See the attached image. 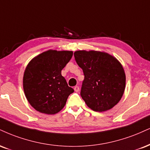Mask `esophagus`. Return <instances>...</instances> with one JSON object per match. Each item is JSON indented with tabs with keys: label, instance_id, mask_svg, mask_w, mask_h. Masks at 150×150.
Wrapping results in <instances>:
<instances>
[{
	"label": "esophagus",
	"instance_id": "obj_1",
	"mask_svg": "<svg viewBox=\"0 0 150 150\" xmlns=\"http://www.w3.org/2000/svg\"><path fill=\"white\" fill-rule=\"evenodd\" d=\"M74 90H75V92H78V91H80V87H79L78 86H75V87H74Z\"/></svg>",
	"mask_w": 150,
	"mask_h": 150
}]
</instances>
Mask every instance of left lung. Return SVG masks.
Returning <instances> with one entry per match:
<instances>
[{
    "label": "left lung",
    "instance_id": "1",
    "mask_svg": "<svg viewBox=\"0 0 150 150\" xmlns=\"http://www.w3.org/2000/svg\"><path fill=\"white\" fill-rule=\"evenodd\" d=\"M74 57L84 73L81 96L93 111L104 112L118 103L124 94L126 75L121 63L103 52L79 50Z\"/></svg>",
    "mask_w": 150,
    "mask_h": 150
}]
</instances>
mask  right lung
Masks as SVG:
<instances>
[{"label": "right lung", "mask_w": 150, "mask_h": 150, "mask_svg": "<svg viewBox=\"0 0 150 150\" xmlns=\"http://www.w3.org/2000/svg\"><path fill=\"white\" fill-rule=\"evenodd\" d=\"M72 51L50 50L36 56L27 65L23 77L26 98L41 113L54 115L64 108L74 92L61 70L73 57Z\"/></svg>", "instance_id": "1"}]
</instances>
